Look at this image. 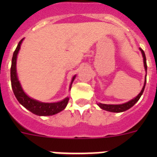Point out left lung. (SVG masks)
Masks as SVG:
<instances>
[{"label":"left lung","mask_w":157,"mask_h":157,"mask_svg":"<svg viewBox=\"0 0 157 157\" xmlns=\"http://www.w3.org/2000/svg\"><path fill=\"white\" fill-rule=\"evenodd\" d=\"M140 50L141 51V53H142V56H143L144 66H145V71H147V63H146V57H145V54L141 48H140ZM145 83H146V76H145V84H144L143 88H142L141 91L140 92V94H138L135 98H134V99L131 100V101H128V102H127V103L123 104V105H105V104H99L98 105L101 107V109H104V110L109 111V112H124V111H127V109H130L131 107L134 106V105L138 102V100L140 99L141 96L142 95V94H143L144 90H145Z\"/></svg>","instance_id":"left-lung-1"}]
</instances>
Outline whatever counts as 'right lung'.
I'll return each mask as SVG.
<instances>
[{
	"label": "right lung",
	"mask_w": 157,
	"mask_h": 157,
	"mask_svg": "<svg viewBox=\"0 0 157 157\" xmlns=\"http://www.w3.org/2000/svg\"><path fill=\"white\" fill-rule=\"evenodd\" d=\"M23 39L19 41L16 50L14 51L13 56L12 59V66H11V82H12V88L13 90L14 94L16 96V99L18 100L19 103L21 104L24 108L31 112L37 116H52L58 112H61L62 110L66 108L67 105L68 103L69 98H65L63 101L56 102V103H43L40 102L36 100L32 99L29 98L27 94H25L24 91L22 89L21 85L19 83L16 74V59H17V54L19 52L20 45H21ZM75 76L72 78L71 83V84L74 81Z\"/></svg>",
	"instance_id": "obj_1"
}]
</instances>
